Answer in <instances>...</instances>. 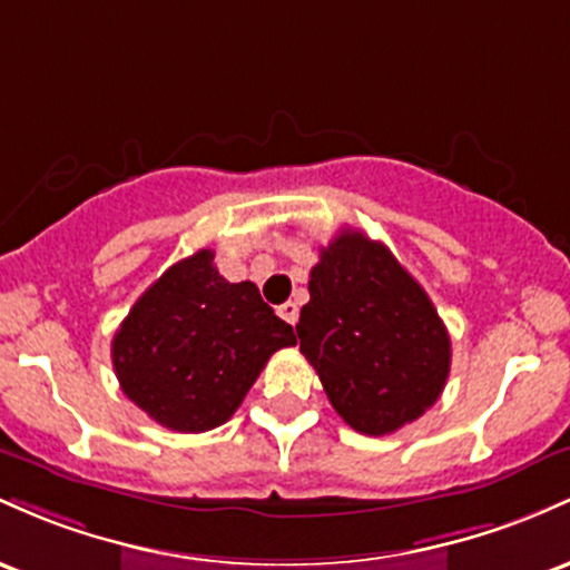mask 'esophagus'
I'll list each match as a JSON object with an SVG mask.
<instances>
[{
	"label": "esophagus",
	"instance_id": "esophagus-1",
	"mask_svg": "<svg viewBox=\"0 0 570 570\" xmlns=\"http://www.w3.org/2000/svg\"><path fill=\"white\" fill-rule=\"evenodd\" d=\"M278 316L284 318V322H289L292 327H295L297 324V316H299V308H297V303H284V305H278Z\"/></svg>",
	"mask_w": 570,
	"mask_h": 570
}]
</instances>
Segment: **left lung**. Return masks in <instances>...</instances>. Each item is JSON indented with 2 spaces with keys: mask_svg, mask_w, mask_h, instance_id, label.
<instances>
[{
  "mask_svg": "<svg viewBox=\"0 0 570 570\" xmlns=\"http://www.w3.org/2000/svg\"><path fill=\"white\" fill-rule=\"evenodd\" d=\"M308 292L299 352L356 433H395L441 397L452 341L433 299L384 243L341 229L318 254Z\"/></svg>",
  "mask_w": 570,
  "mask_h": 570,
  "instance_id": "obj_1",
  "label": "left lung"
}]
</instances>
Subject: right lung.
<instances>
[{"instance_id": "obj_1", "label": "right lung", "mask_w": 570, "mask_h": 570, "mask_svg": "<svg viewBox=\"0 0 570 570\" xmlns=\"http://www.w3.org/2000/svg\"><path fill=\"white\" fill-rule=\"evenodd\" d=\"M295 346L252 281L229 284L214 252L186 256L154 281L112 337L116 379L137 409L175 433L227 422L267 360Z\"/></svg>"}]
</instances>
